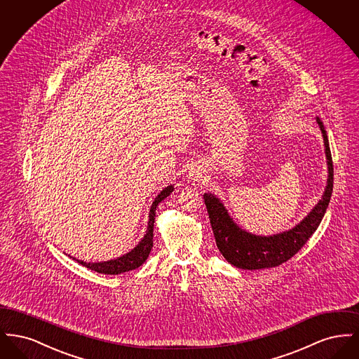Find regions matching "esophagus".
Returning <instances> with one entry per match:
<instances>
[{"label":"esophagus","mask_w":359,"mask_h":359,"mask_svg":"<svg viewBox=\"0 0 359 359\" xmlns=\"http://www.w3.org/2000/svg\"><path fill=\"white\" fill-rule=\"evenodd\" d=\"M201 176H202V172L199 170V167H192V168L189 170V177H191L192 180H199Z\"/></svg>","instance_id":"1"}]
</instances>
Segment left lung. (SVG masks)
<instances>
[{
	"instance_id": "obj_1",
	"label": "left lung",
	"mask_w": 359,
	"mask_h": 359,
	"mask_svg": "<svg viewBox=\"0 0 359 359\" xmlns=\"http://www.w3.org/2000/svg\"><path fill=\"white\" fill-rule=\"evenodd\" d=\"M315 120L320 128L325 142L328 173L327 184L320 201L296 226L273 236H256L241 229L233 221L227 208L217 195L211 192L203 195L217 246L224 259L239 269H268L287 262L303 248L322 222L332 194L334 168L325 125L319 117Z\"/></svg>"
}]
</instances>
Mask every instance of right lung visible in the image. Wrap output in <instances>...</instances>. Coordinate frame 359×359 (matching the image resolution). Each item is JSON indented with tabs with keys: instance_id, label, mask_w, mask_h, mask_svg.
<instances>
[{
	"instance_id": "obj_1",
	"label": "right lung",
	"mask_w": 359,
	"mask_h": 359,
	"mask_svg": "<svg viewBox=\"0 0 359 359\" xmlns=\"http://www.w3.org/2000/svg\"><path fill=\"white\" fill-rule=\"evenodd\" d=\"M175 188L173 186L163 188V191L154 198V203L151 205L149 210V217H148V226H147V231L144 234V237L137 243L136 246L128 252L123 256L117 257L114 259H109V261H102V262H86L82 259H78L75 257L69 258L78 261L81 265H83L86 268L95 271L98 273L102 274H121L129 271L137 269L138 266H141L147 258L149 257V253L154 248V218H156V208L158 203H161L167 196H170Z\"/></svg>"
}]
</instances>
